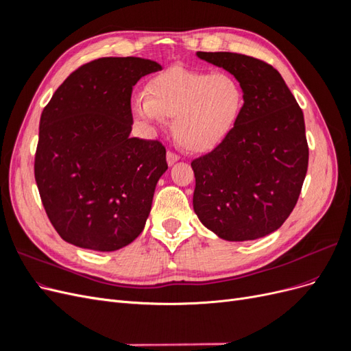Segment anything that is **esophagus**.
I'll list each match as a JSON object with an SVG mask.
<instances>
[{"instance_id": "esophagus-1", "label": "esophagus", "mask_w": 351, "mask_h": 351, "mask_svg": "<svg viewBox=\"0 0 351 351\" xmlns=\"http://www.w3.org/2000/svg\"><path fill=\"white\" fill-rule=\"evenodd\" d=\"M180 159V156L177 155V154H174V152H167V162H168V165L171 167V165H174L177 161Z\"/></svg>"}]
</instances>
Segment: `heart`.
<instances>
[{
    "mask_svg": "<svg viewBox=\"0 0 351 351\" xmlns=\"http://www.w3.org/2000/svg\"><path fill=\"white\" fill-rule=\"evenodd\" d=\"M244 104L239 80L230 73L168 67L146 83V95L132 99V112L146 125L174 117L177 143L189 152L215 149L234 130Z\"/></svg>",
    "mask_w": 351,
    "mask_h": 351,
    "instance_id": "1",
    "label": "heart"
}]
</instances>
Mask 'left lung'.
<instances>
[{
    "label": "left lung",
    "mask_w": 351,
    "mask_h": 351,
    "mask_svg": "<svg viewBox=\"0 0 351 351\" xmlns=\"http://www.w3.org/2000/svg\"><path fill=\"white\" fill-rule=\"evenodd\" d=\"M196 56L231 73L244 104L227 139L192 162L193 209L219 239L265 237L284 224L302 192L309 162L303 111L265 61L234 52Z\"/></svg>",
    "instance_id": "8db88e82"
}]
</instances>
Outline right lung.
Instances as JSON below:
<instances>
[{
    "label": "right lung",
    "instance_id": "right-lung-1",
    "mask_svg": "<svg viewBox=\"0 0 351 351\" xmlns=\"http://www.w3.org/2000/svg\"><path fill=\"white\" fill-rule=\"evenodd\" d=\"M156 61L105 57L62 82L42 111L35 180L60 237L82 249L114 252L145 228L165 147L130 137L132 90Z\"/></svg>",
    "mask_w": 351,
    "mask_h": 351
}]
</instances>
